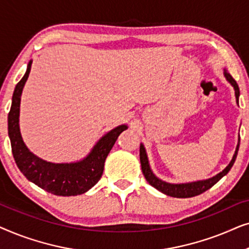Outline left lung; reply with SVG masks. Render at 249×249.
<instances>
[{
	"label": "left lung",
	"mask_w": 249,
	"mask_h": 249,
	"mask_svg": "<svg viewBox=\"0 0 249 249\" xmlns=\"http://www.w3.org/2000/svg\"><path fill=\"white\" fill-rule=\"evenodd\" d=\"M224 76H226L227 80L233 86L234 94H236L237 103H238V98H239V87H238V84L236 83V80L233 79L232 76H231L229 72H227L226 70H224ZM238 148H239V144L237 145L236 153H234L233 158H232V160H231V162L229 163V165H228L222 172H220L219 175H216L215 177H213V178H211V179L202 180V181L189 182V183H179V185H175V183H168L165 181H162V180L156 178V177L153 175L152 170H151V168H149L148 159H147V155H146V151H145L144 146H142V144H141V148H139V158H141L142 175H144L145 179L147 180V182L149 183V185L153 186L154 188H156L158 190H160V192L165 194V195H168V196L177 197V198H188V197L197 196V195H199V194H203L204 192H206L207 189H210L211 187H213L221 178H222L223 176H226L227 173L230 171L231 166L233 165L234 161H236Z\"/></svg>",
	"instance_id": "8db88e82"
}]
</instances>
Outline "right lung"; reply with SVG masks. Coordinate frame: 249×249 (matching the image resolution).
<instances>
[{"mask_svg": "<svg viewBox=\"0 0 249 249\" xmlns=\"http://www.w3.org/2000/svg\"><path fill=\"white\" fill-rule=\"evenodd\" d=\"M32 61L28 63L22 79L17 84L12 105L8 115L9 137L12 154L20 171L29 181L57 196H76L86 193L101 179L104 162L117 142L119 135L127 129L122 124L103 136L89 155L76 163H51L34 155L23 142L19 130V110L22 88L28 79Z\"/></svg>", "mask_w": 249, "mask_h": 249, "instance_id": "right-lung-1", "label": "right lung"}]
</instances>
